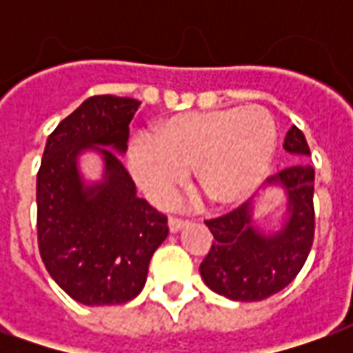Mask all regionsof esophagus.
I'll use <instances>...</instances> for the list:
<instances>
[{
    "instance_id": "esophagus-1",
    "label": "esophagus",
    "mask_w": 353,
    "mask_h": 353,
    "mask_svg": "<svg viewBox=\"0 0 353 353\" xmlns=\"http://www.w3.org/2000/svg\"><path fill=\"white\" fill-rule=\"evenodd\" d=\"M187 219H179V217H170L168 219V227L170 232H177V230H181L187 225Z\"/></svg>"
}]
</instances>
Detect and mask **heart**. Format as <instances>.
<instances>
[{
    "label": "heart",
    "instance_id": "heart-1",
    "mask_svg": "<svg viewBox=\"0 0 353 353\" xmlns=\"http://www.w3.org/2000/svg\"><path fill=\"white\" fill-rule=\"evenodd\" d=\"M278 145L274 117L259 105L170 117L153 139L138 138L128 164L138 185L157 204H168L194 172V187L212 204L236 206L257 191Z\"/></svg>",
    "mask_w": 353,
    "mask_h": 353
}]
</instances>
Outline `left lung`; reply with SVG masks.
I'll return each mask as SVG.
<instances>
[{"instance_id": "1", "label": "left lung", "mask_w": 353, "mask_h": 353, "mask_svg": "<svg viewBox=\"0 0 353 353\" xmlns=\"http://www.w3.org/2000/svg\"><path fill=\"white\" fill-rule=\"evenodd\" d=\"M291 154H310L304 134L291 126L283 139ZM268 185L285 191L288 212L276 232L265 234L253 223V204L206 221L215 242L200 276L208 288L230 301L255 303L289 285L301 272L314 242V168L295 164L268 177Z\"/></svg>"}]
</instances>
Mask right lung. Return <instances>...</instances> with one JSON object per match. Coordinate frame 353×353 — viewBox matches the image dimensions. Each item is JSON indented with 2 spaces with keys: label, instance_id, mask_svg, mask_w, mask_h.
Wrapping results in <instances>:
<instances>
[{
  "label": "right lung",
  "instance_id": "add662e5",
  "mask_svg": "<svg viewBox=\"0 0 353 353\" xmlns=\"http://www.w3.org/2000/svg\"><path fill=\"white\" fill-rule=\"evenodd\" d=\"M138 108V100L111 94L85 100L52 130L37 172L41 259L52 280L87 306L138 296L154 250L168 236L166 215L136 194L116 154L126 151ZM85 150L104 159L101 182L88 185L80 176L77 161Z\"/></svg>",
  "mask_w": 353,
  "mask_h": 353
}]
</instances>
